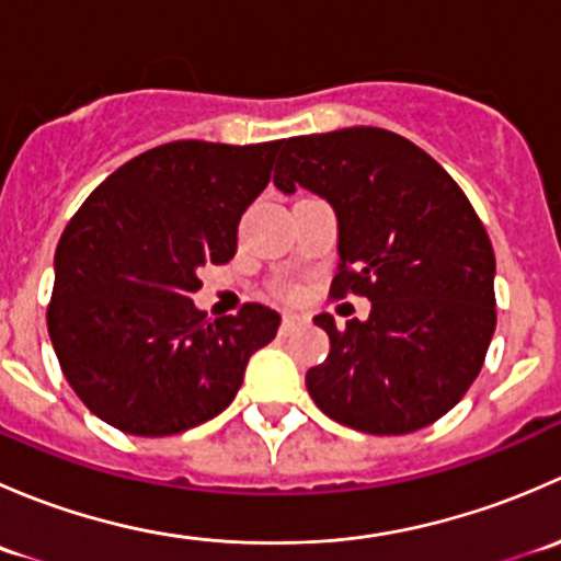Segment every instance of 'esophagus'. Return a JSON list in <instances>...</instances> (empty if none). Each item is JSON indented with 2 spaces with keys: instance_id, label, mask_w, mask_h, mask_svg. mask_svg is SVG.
Listing matches in <instances>:
<instances>
[{
  "instance_id": "1",
  "label": "esophagus",
  "mask_w": 561,
  "mask_h": 561,
  "mask_svg": "<svg viewBox=\"0 0 561 561\" xmlns=\"http://www.w3.org/2000/svg\"><path fill=\"white\" fill-rule=\"evenodd\" d=\"M307 317L304 314H285L282 317V333H290V331H296V328H301V325H307Z\"/></svg>"
}]
</instances>
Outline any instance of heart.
<instances>
[{
  "label": "heart",
  "mask_w": 561,
  "mask_h": 561,
  "mask_svg": "<svg viewBox=\"0 0 561 561\" xmlns=\"http://www.w3.org/2000/svg\"><path fill=\"white\" fill-rule=\"evenodd\" d=\"M279 296H285V298H293V296H296V287H290V285L279 287Z\"/></svg>",
  "instance_id": "1"
}]
</instances>
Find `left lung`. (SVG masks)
Here are the masks:
<instances>
[{
	"label": "left lung",
	"instance_id": "8db88e82",
	"mask_svg": "<svg viewBox=\"0 0 561 561\" xmlns=\"http://www.w3.org/2000/svg\"><path fill=\"white\" fill-rule=\"evenodd\" d=\"M282 192L307 186L339 219L333 298H369V320L314 322L331 353L307 371L314 404L366 434L439 421L483 369L496 328L494 249L461 186L412 140L380 127L287 138Z\"/></svg>",
	"mask_w": 561,
	"mask_h": 561
}]
</instances>
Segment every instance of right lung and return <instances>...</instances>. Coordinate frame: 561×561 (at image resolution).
I'll return each mask as SVG.
<instances>
[{
    "instance_id": "obj_1",
    "label": "right lung",
    "mask_w": 561,
    "mask_h": 561,
    "mask_svg": "<svg viewBox=\"0 0 561 561\" xmlns=\"http://www.w3.org/2000/svg\"><path fill=\"white\" fill-rule=\"evenodd\" d=\"M279 146L162 144L107 175L67 222L45 320L67 382L100 421L171 437L236 399L279 314L244 304L208 320L192 293L203 265L236 254L241 214Z\"/></svg>"
}]
</instances>
